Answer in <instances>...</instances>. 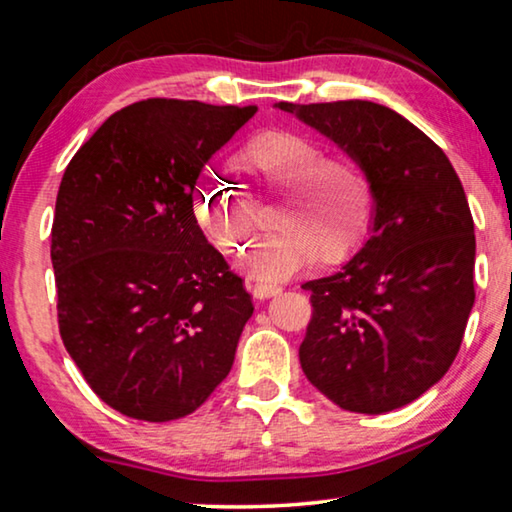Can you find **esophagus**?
<instances>
[{
	"instance_id": "34e87169",
	"label": "esophagus",
	"mask_w": 512,
	"mask_h": 512,
	"mask_svg": "<svg viewBox=\"0 0 512 512\" xmlns=\"http://www.w3.org/2000/svg\"><path fill=\"white\" fill-rule=\"evenodd\" d=\"M282 291L280 284H271V282H255L253 284V296L259 300H266L271 296H277Z\"/></svg>"
}]
</instances>
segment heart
<instances>
[{"label":"heart","instance_id":"b5f03b06","mask_svg":"<svg viewBox=\"0 0 512 512\" xmlns=\"http://www.w3.org/2000/svg\"><path fill=\"white\" fill-rule=\"evenodd\" d=\"M235 162L257 201L280 198L271 216L277 230L257 241L246 257L255 277L284 280L316 255L334 264L363 244L375 212V189L361 162L350 155H327L323 142L291 131L253 137ZM247 193L225 173H205L196 187L198 221L225 255L241 253L257 225L255 203Z\"/></svg>","mask_w":512,"mask_h":512}]
</instances>
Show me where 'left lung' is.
Returning a JSON list of instances; mask_svg holds the SVG:
<instances>
[{
  "label": "left lung",
  "instance_id": "left-lung-1",
  "mask_svg": "<svg viewBox=\"0 0 512 512\" xmlns=\"http://www.w3.org/2000/svg\"><path fill=\"white\" fill-rule=\"evenodd\" d=\"M277 106L361 162L377 203L359 253L302 284L311 291L302 372L345 411L400 409L452 366L474 305V221L461 180L436 142L379 103Z\"/></svg>",
  "mask_w": 512,
  "mask_h": 512
}]
</instances>
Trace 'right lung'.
I'll list each match as a JSON object with an SVG mask.
<instances>
[{
	"instance_id": "obj_1",
	"label": "right lung",
	"mask_w": 512,
	"mask_h": 512,
	"mask_svg": "<svg viewBox=\"0 0 512 512\" xmlns=\"http://www.w3.org/2000/svg\"><path fill=\"white\" fill-rule=\"evenodd\" d=\"M257 112L153 97L103 121L67 164L51 225L58 329L99 400L135 420L194 413L253 316L194 216L203 164Z\"/></svg>"
}]
</instances>
